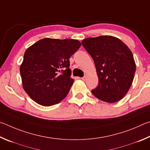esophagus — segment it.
I'll return each instance as SVG.
<instances>
[{
  "instance_id": "esophagus-1",
  "label": "esophagus",
  "mask_w": 150,
  "mask_h": 150,
  "mask_svg": "<svg viewBox=\"0 0 150 150\" xmlns=\"http://www.w3.org/2000/svg\"><path fill=\"white\" fill-rule=\"evenodd\" d=\"M86 79H87V76H84L82 78V80L83 81H86Z\"/></svg>"
}]
</instances>
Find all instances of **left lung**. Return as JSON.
I'll return each instance as SVG.
<instances>
[{
  "label": "left lung",
  "mask_w": 150,
  "mask_h": 150,
  "mask_svg": "<svg viewBox=\"0 0 150 150\" xmlns=\"http://www.w3.org/2000/svg\"><path fill=\"white\" fill-rule=\"evenodd\" d=\"M82 45L90 54L96 68L99 83L91 90L96 98L115 103L129 90L136 72V64L130 49L113 36L86 38Z\"/></svg>",
  "instance_id": "left-lung-1"
}]
</instances>
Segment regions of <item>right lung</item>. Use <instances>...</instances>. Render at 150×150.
<instances>
[{
  "label": "right lung",
  "mask_w": 150,
  "mask_h": 150,
  "mask_svg": "<svg viewBox=\"0 0 150 150\" xmlns=\"http://www.w3.org/2000/svg\"><path fill=\"white\" fill-rule=\"evenodd\" d=\"M80 46L76 39L44 38L27 49L20 71L23 88L31 99L49 107L66 98L74 81L69 59Z\"/></svg>",
  "instance_id": "obj_1"
}]
</instances>
